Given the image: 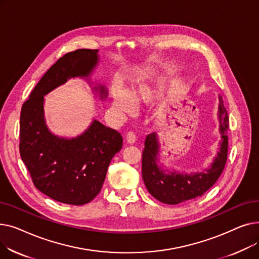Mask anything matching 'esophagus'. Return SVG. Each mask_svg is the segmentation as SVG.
Wrapping results in <instances>:
<instances>
[{"label":"esophagus","mask_w":259,"mask_h":259,"mask_svg":"<svg viewBox=\"0 0 259 259\" xmlns=\"http://www.w3.org/2000/svg\"><path fill=\"white\" fill-rule=\"evenodd\" d=\"M126 140L128 144H134L135 140H137V137H135V133L133 131H129L126 135Z\"/></svg>","instance_id":"esophagus-1"}]
</instances>
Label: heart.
Instances as JSON below:
<instances>
[{
  "instance_id": "heart-1",
  "label": "heart",
  "mask_w": 259,
  "mask_h": 259,
  "mask_svg": "<svg viewBox=\"0 0 259 259\" xmlns=\"http://www.w3.org/2000/svg\"><path fill=\"white\" fill-rule=\"evenodd\" d=\"M155 95V90L148 86H139L134 88L130 93V97L125 91L115 88L113 90V104L122 113L132 114L134 112V104L140 105L151 102Z\"/></svg>"
}]
</instances>
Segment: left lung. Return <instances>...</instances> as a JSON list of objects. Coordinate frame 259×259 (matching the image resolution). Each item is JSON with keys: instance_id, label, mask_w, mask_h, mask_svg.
<instances>
[{"instance_id": "8db88e82", "label": "left lung", "mask_w": 259, "mask_h": 259, "mask_svg": "<svg viewBox=\"0 0 259 259\" xmlns=\"http://www.w3.org/2000/svg\"><path fill=\"white\" fill-rule=\"evenodd\" d=\"M219 118L222 133L220 152L217 153L211 168L201 173L191 175L176 172L165 173L156 165L159 147L156 134L153 132L147 135L142 158V174L148 191L153 197L168 205H176L201 196L220 179L226 166L229 148L227 135L229 115L222 98L220 100Z\"/></svg>"}]
</instances>
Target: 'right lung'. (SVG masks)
<instances>
[{"label":"right lung","mask_w":259,"mask_h":259,"mask_svg":"<svg viewBox=\"0 0 259 259\" xmlns=\"http://www.w3.org/2000/svg\"><path fill=\"white\" fill-rule=\"evenodd\" d=\"M98 61L95 49L66 53L39 79L21 110L20 154L32 183L45 195L68 205H85L100 193L122 138L98 120L75 139L56 137L45 125L44 95L68 78L88 76ZM100 93L106 97L104 87Z\"/></svg>","instance_id":"right-lung-1"}]
</instances>
